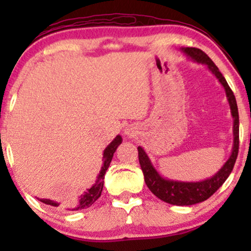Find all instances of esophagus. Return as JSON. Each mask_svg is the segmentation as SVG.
I'll return each mask as SVG.
<instances>
[{"instance_id":"obj_1","label":"esophagus","mask_w":251,"mask_h":251,"mask_svg":"<svg viewBox=\"0 0 251 251\" xmlns=\"http://www.w3.org/2000/svg\"><path fill=\"white\" fill-rule=\"evenodd\" d=\"M124 133H125V135H128V137H132V135L135 134V131L133 129V127L127 126V127H125V129H124Z\"/></svg>"}]
</instances>
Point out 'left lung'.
<instances>
[{
    "label": "left lung",
    "mask_w": 251,
    "mask_h": 251,
    "mask_svg": "<svg viewBox=\"0 0 251 251\" xmlns=\"http://www.w3.org/2000/svg\"><path fill=\"white\" fill-rule=\"evenodd\" d=\"M180 51H183L186 57L191 60V61L205 65L208 70L217 77V80L223 86L224 91H226V100L229 102L232 122H234V124H232L234 143H232L231 154L227 158L226 162L223 164V166L214 176L198 181H183L164 177L155 170L151 159H150L148 153L145 152V150L142 146H138L140 168H142L144 179H145V183L150 189V191L155 197L164 201L165 203L172 204V205L184 206L194 205V204L208 200L209 197H211L223 185L224 181L226 180V178L231 174L236 158H237L238 154V128H240V120H238V109L234 93H232L229 85H227L226 77L222 75V73L218 71L217 66L212 62V60L203 50H198V48H180Z\"/></svg>",
    "instance_id": "1"
}]
</instances>
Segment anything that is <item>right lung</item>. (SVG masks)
<instances>
[{"instance_id": "add662e5", "label": "right lung", "mask_w": 251, "mask_h": 251, "mask_svg": "<svg viewBox=\"0 0 251 251\" xmlns=\"http://www.w3.org/2000/svg\"><path fill=\"white\" fill-rule=\"evenodd\" d=\"M122 143H123L122 135L118 134L117 137L114 138V139L108 144L107 148L103 150V153H102L103 164H102L101 170H100L99 174H98V176H97L96 183L92 185V188L87 189V191L83 192V195L80 196L79 201H75V203L71 204V206H67V208H65L66 210H67V211H77V210L89 208V206H91L92 204H93L94 201H96L98 198L101 196V191H102V188H103V179H105V174H106V171H107L109 164H111V162H112V158H113L114 152L117 151L118 146H119ZM36 200H39V198H36ZM39 201H42V203L47 204V205L55 206V208H56V206H60L59 201H53V200H46V198H40Z\"/></svg>"}]
</instances>
